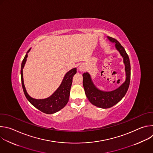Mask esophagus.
I'll use <instances>...</instances> for the list:
<instances>
[{"instance_id": "1", "label": "esophagus", "mask_w": 153, "mask_h": 153, "mask_svg": "<svg viewBox=\"0 0 153 153\" xmlns=\"http://www.w3.org/2000/svg\"><path fill=\"white\" fill-rule=\"evenodd\" d=\"M79 70L81 71H84L85 70V67L83 66V65H80V66H79Z\"/></svg>"}]
</instances>
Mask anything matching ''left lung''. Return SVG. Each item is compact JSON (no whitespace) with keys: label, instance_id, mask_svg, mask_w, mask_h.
Returning a JSON list of instances; mask_svg holds the SVG:
<instances>
[{"label":"left lung","instance_id":"left-lung-1","mask_svg":"<svg viewBox=\"0 0 153 153\" xmlns=\"http://www.w3.org/2000/svg\"><path fill=\"white\" fill-rule=\"evenodd\" d=\"M110 41L115 43V47L123 59L125 66L126 80L118 88L111 91H103L94 85L88 73L83 74V85L85 94L89 101L94 105L101 108H109L117 104L126 94L129 86L131 66L129 57L124 48L115 39L107 37Z\"/></svg>","mask_w":153,"mask_h":153}]
</instances>
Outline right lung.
Returning <instances> with one entry per match:
<instances>
[{"label":"right lung","mask_w":153,"mask_h":153,"mask_svg":"<svg viewBox=\"0 0 153 153\" xmlns=\"http://www.w3.org/2000/svg\"><path fill=\"white\" fill-rule=\"evenodd\" d=\"M30 51H28L27 53ZM28 54H27L21 65V80L23 90L28 100L38 110L46 114L55 113L62 109L68 102L71 86L73 82V77L77 73L76 68L70 70L65 75L62 83L57 90L49 97L44 99H36L30 97L25 89L23 79V68L25 64Z\"/></svg>","instance_id":"add662e5"}]
</instances>
